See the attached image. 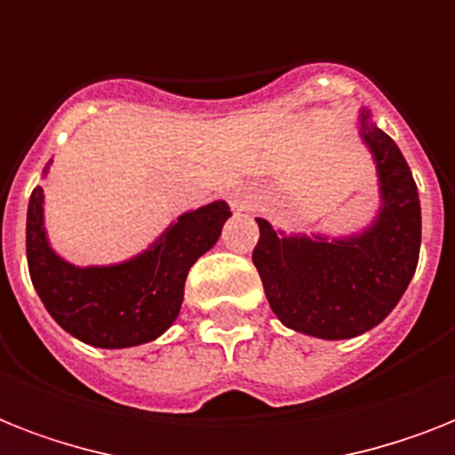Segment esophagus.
Wrapping results in <instances>:
<instances>
[{
    "instance_id": "esophagus-1",
    "label": "esophagus",
    "mask_w": 455,
    "mask_h": 455,
    "mask_svg": "<svg viewBox=\"0 0 455 455\" xmlns=\"http://www.w3.org/2000/svg\"><path fill=\"white\" fill-rule=\"evenodd\" d=\"M250 198H252V196L243 189H234L231 194H228V203H231V208H238V210L247 208V205H250Z\"/></svg>"
}]
</instances>
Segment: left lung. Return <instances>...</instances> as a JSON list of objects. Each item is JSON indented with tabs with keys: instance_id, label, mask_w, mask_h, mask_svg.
Returning a JSON list of instances; mask_svg holds the SVG:
<instances>
[{
	"instance_id": "left-lung-1",
	"label": "left lung",
	"mask_w": 455,
	"mask_h": 455,
	"mask_svg": "<svg viewBox=\"0 0 455 455\" xmlns=\"http://www.w3.org/2000/svg\"><path fill=\"white\" fill-rule=\"evenodd\" d=\"M357 135L371 154L379 208L346 235L285 234L257 217L252 261L280 323L324 341L374 330L411 283L420 252V201L400 147L362 107Z\"/></svg>"
}]
</instances>
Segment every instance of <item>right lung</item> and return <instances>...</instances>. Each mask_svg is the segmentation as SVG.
<instances>
[{
  "mask_svg": "<svg viewBox=\"0 0 455 455\" xmlns=\"http://www.w3.org/2000/svg\"><path fill=\"white\" fill-rule=\"evenodd\" d=\"M228 217V203L212 201L170 221L164 234L131 259L76 266L51 247L44 189L36 187L29 196L25 231L29 278L51 317L74 339L95 348H132L158 339L175 323L189 268L212 250Z\"/></svg>",
  "mask_w": 455,
  "mask_h": 455,
  "instance_id": "obj_1",
  "label": "right lung"
}]
</instances>
